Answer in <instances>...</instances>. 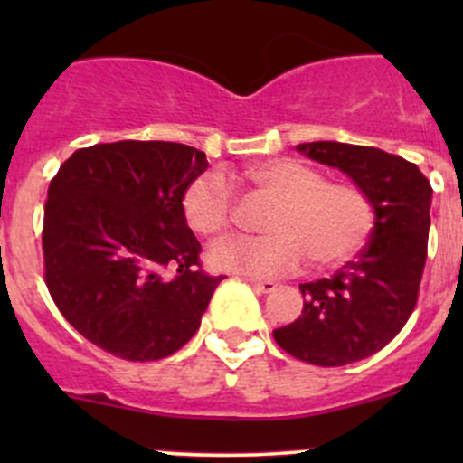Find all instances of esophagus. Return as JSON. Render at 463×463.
Returning <instances> with one entry per match:
<instances>
[{
  "label": "esophagus",
  "mask_w": 463,
  "mask_h": 463,
  "mask_svg": "<svg viewBox=\"0 0 463 463\" xmlns=\"http://www.w3.org/2000/svg\"><path fill=\"white\" fill-rule=\"evenodd\" d=\"M246 282H249L250 287H253L258 293H273L275 288H278V284L270 282V279H253V278H250V279H246Z\"/></svg>",
  "instance_id": "34e87169"
}]
</instances>
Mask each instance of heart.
I'll list each match as a JSON object with an SVG mask.
<instances>
[{
    "instance_id": "1",
    "label": "heart",
    "mask_w": 463,
    "mask_h": 463,
    "mask_svg": "<svg viewBox=\"0 0 463 463\" xmlns=\"http://www.w3.org/2000/svg\"><path fill=\"white\" fill-rule=\"evenodd\" d=\"M241 181L273 202L261 237H231L210 250L222 270L278 278L296 270L309 255L318 269L352 260L374 228L370 194L349 181H326L316 167L296 158H273L246 167ZM184 214L199 235L217 237L235 219V194L222 175L197 176L184 194Z\"/></svg>"
}]
</instances>
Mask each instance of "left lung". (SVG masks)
Listing matches in <instances>:
<instances>
[{"label": "left lung", "instance_id": "left-lung-1", "mask_svg": "<svg viewBox=\"0 0 463 463\" xmlns=\"http://www.w3.org/2000/svg\"><path fill=\"white\" fill-rule=\"evenodd\" d=\"M338 167L374 203L365 249L331 278L300 284L305 307L273 338L298 361L340 367L385 347L405 326L419 298L430 231V181L414 163L383 149L335 141L298 145Z\"/></svg>", "mask_w": 463, "mask_h": 463}]
</instances>
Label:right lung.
<instances>
[{
  "label": "right lung",
  "instance_id": "1",
  "mask_svg": "<svg viewBox=\"0 0 463 463\" xmlns=\"http://www.w3.org/2000/svg\"><path fill=\"white\" fill-rule=\"evenodd\" d=\"M208 161L167 141L76 149L44 203V282L89 343L134 363L179 352L223 275L202 269L184 194Z\"/></svg>",
  "mask_w": 463,
  "mask_h": 463
}]
</instances>
